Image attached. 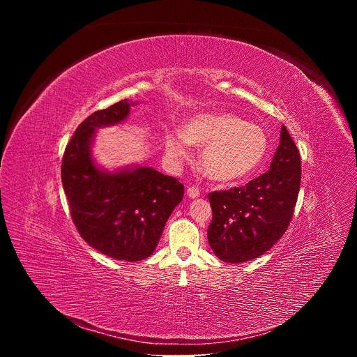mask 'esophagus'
<instances>
[{"instance_id":"esophagus-1","label":"esophagus","mask_w":357,"mask_h":357,"mask_svg":"<svg viewBox=\"0 0 357 357\" xmlns=\"http://www.w3.org/2000/svg\"><path fill=\"white\" fill-rule=\"evenodd\" d=\"M186 195H188L190 199H196V197H199L200 192H199V189H197L196 186H189V188L186 189Z\"/></svg>"}]
</instances>
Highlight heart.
Wrapping results in <instances>:
<instances>
[{"label": "heart", "instance_id": "b5f03b06", "mask_svg": "<svg viewBox=\"0 0 357 357\" xmlns=\"http://www.w3.org/2000/svg\"><path fill=\"white\" fill-rule=\"evenodd\" d=\"M183 135L167 137V152L174 160L188 154V142L205 146L200 164L218 182H236L256 171L263 162L268 139L264 130L230 113L197 114L186 121Z\"/></svg>", "mask_w": 357, "mask_h": 357}]
</instances>
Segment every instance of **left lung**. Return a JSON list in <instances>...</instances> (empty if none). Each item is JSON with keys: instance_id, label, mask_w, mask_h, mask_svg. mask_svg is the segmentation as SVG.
I'll return each mask as SVG.
<instances>
[{"instance_id": "1", "label": "left lung", "mask_w": 357, "mask_h": 357, "mask_svg": "<svg viewBox=\"0 0 357 357\" xmlns=\"http://www.w3.org/2000/svg\"><path fill=\"white\" fill-rule=\"evenodd\" d=\"M301 185V157L285 126L270 171L234 188L209 195L213 212L208 240L225 263H244L267 252L285 233Z\"/></svg>"}]
</instances>
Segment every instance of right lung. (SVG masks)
<instances>
[{
    "mask_svg": "<svg viewBox=\"0 0 357 357\" xmlns=\"http://www.w3.org/2000/svg\"><path fill=\"white\" fill-rule=\"evenodd\" d=\"M135 101L121 100L89 116L70 138L62 160V183L73 223L101 254L126 261L148 259L183 197L174 176L142 165L109 171L93 157L97 130L121 124Z\"/></svg>",
    "mask_w": 357,
    "mask_h": 357,
    "instance_id": "add662e5",
    "label": "right lung"
}]
</instances>
